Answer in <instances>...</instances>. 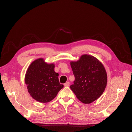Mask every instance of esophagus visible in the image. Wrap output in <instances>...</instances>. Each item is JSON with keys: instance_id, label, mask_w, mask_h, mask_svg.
Returning <instances> with one entry per match:
<instances>
[{"instance_id": "1", "label": "esophagus", "mask_w": 132, "mask_h": 132, "mask_svg": "<svg viewBox=\"0 0 132 132\" xmlns=\"http://www.w3.org/2000/svg\"><path fill=\"white\" fill-rule=\"evenodd\" d=\"M69 84H70L69 82H67L64 84V86H69Z\"/></svg>"}]
</instances>
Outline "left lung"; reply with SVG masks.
Instances as JSON below:
<instances>
[{
	"label": "left lung",
	"mask_w": 132,
	"mask_h": 132,
	"mask_svg": "<svg viewBox=\"0 0 132 132\" xmlns=\"http://www.w3.org/2000/svg\"><path fill=\"white\" fill-rule=\"evenodd\" d=\"M75 77L70 87L79 101L89 104L104 92L107 76L102 63L93 55L83 54L77 61L70 62Z\"/></svg>",
	"instance_id": "obj_1"
}]
</instances>
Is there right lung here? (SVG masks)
Here are the masks:
<instances>
[{
	"instance_id": "right-lung-1",
	"label": "right lung",
	"mask_w": 132,
	"mask_h": 132,
	"mask_svg": "<svg viewBox=\"0 0 132 132\" xmlns=\"http://www.w3.org/2000/svg\"><path fill=\"white\" fill-rule=\"evenodd\" d=\"M53 63L48 64L43 58L31 63L26 71L25 82L31 96L41 103L52 100L63 87L58 73L54 71Z\"/></svg>"
}]
</instances>
